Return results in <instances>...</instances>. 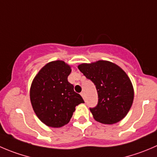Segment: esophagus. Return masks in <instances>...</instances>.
I'll return each mask as SVG.
<instances>
[{
	"label": "esophagus",
	"mask_w": 157,
	"mask_h": 157,
	"mask_svg": "<svg viewBox=\"0 0 157 157\" xmlns=\"http://www.w3.org/2000/svg\"><path fill=\"white\" fill-rule=\"evenodd\" d=\"M81 95H82V98H84V99H85V98H86V94H85L84 92H81Z\"/></svg>",
	"instance_id": "34e87169"
}]
</instances>
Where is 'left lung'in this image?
Wrapping results in <instances>:
<instances>
[{"mask_svg":"<svg viewBox=\"0 0 157 157\" xmlns=\"http://www.w3.org/2000/svg\"><path fill=\"white\" fill-rule=\"evenodd\" d=\"M78 68L97 89L98 104L89 109L94 119L103 124L122 120L134 98L133 87L126 73L116 64L102 60L81 64Z\"/></svg>","mask_w":157,"mask_h":157,"instance_id":"1","label":"left lung"}]
</instances>
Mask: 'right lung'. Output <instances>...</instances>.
Masks as SVG:
<instances>
[{
    "label": "right lung",
    "mask_w": 157,
    "mask_h": 157,
    "mask_svg": "<svg viewBox=\"0 0 157 157\" xmlns=\"http://www.w3.org/2000/svg\"><path fill=\"white\" fill-rule=\"evenodd\" d=\"M70 65L63 61L46 64L33 79L30 89L31 105L38 119L48 126L68 124L75 106L84 100L68 82Z\"/></svg>",
    "instance_id": "right-lung-1"
}]
</instances>
